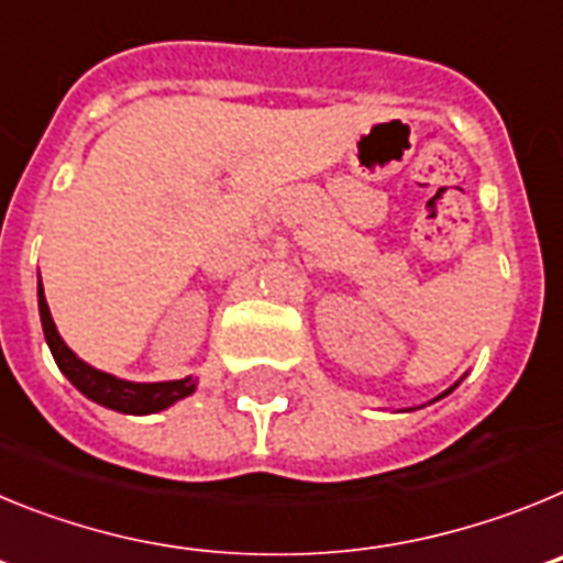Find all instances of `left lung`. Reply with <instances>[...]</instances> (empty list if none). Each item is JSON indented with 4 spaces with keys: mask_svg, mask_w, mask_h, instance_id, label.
Instances as JSON below:
<instances>
[{
    "mask_svg": "<svg viewBox=\"0 0 563 563\" xmlns=\"http://www.w3.org/2000/svg\"><path fill=\"white\" fill-rule=\"evenodd\" d=\"M451 391V389H449ZM449 391H445V395H449ZM445 395H440V397H445Z\"/></svg>",
    "mask_w": 563,
    "mask_h": 563,
    "instance_id": "1",
    "label": "left lung"
}]
</instances>
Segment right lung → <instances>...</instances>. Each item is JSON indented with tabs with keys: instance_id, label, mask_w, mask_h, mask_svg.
Here are the masks:
<instances>
[{
	"instance_id": "1",
	"label": "right lung",
	"mask_w": 563,
	"mask_h": 563,
	"mask_svg": "<svg viewBox=\"0 0 563 563\" xmlns=\"http://www.w3.org/2000/svg\"><path fill=\"white\" fill-rule=\"evenodd\" d=\"M38 316H42V330L47 338V346L56 357L58 369L67 375V380L76 386L81 395L89 400L101 402L112 411H123V415H154V411L168 409L172 402L183 400L197 389V380L183 377V380H163V383H132L121 380V377L107 375V372L96 369L84 363L76 352L69 350L67 343L58 335L53 316H49L47 298H44V287L38 282Z\"/></svg>"
}]
</instances>
